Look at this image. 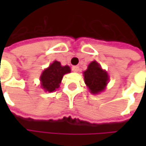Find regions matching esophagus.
Segmentation results:
<instances>
[{"label": "esophagus", "mask_w": 146, "mask_h": 146, "mask_svg": "<svg viewBox=\"0 0 146 146\" xmlns=\"http://www.w3.org/2000/svg\"><path fill=\"white\" fill-rule=\"evenodd\" d=\"M72 70H73V72L77 73V72H78V70H79V68H78V66H73V68H72Z\"/></svg>", "instance_id": "1"}]
</instances>
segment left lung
Returning <instances> with one entry per match:
<instances>
[{
    "mask_svg": "<svg viewBox=\"0 0 146 146\" xmlns=\"http://www.w3.org/2000/svg\"><path fill=\"white\" fill-rule=\"evenodd\" d=\"M84 77L90 93L94 95L103 91L109 80L107 73L102 69L100 64L96 61L90 63L87 70L84 72Z\"/></svg>",
    "mask_w": 146,
    "mask_h": 146,
    "instance_id": "left-lung-1",
    "label": "left lung"
}]
</instances>
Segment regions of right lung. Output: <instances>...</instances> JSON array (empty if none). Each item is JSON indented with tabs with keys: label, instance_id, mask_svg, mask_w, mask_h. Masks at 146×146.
Instances as JSON below:
<instances>
[{
	"label": "right lung",
	"instance_id": "obj_1",
	"mask_svg": "<svg viewBox=\"0 0 146 146\" xmlns=\"http://www.w3.org/2000/svg\"><path fill=\"white\" fill-rule=\"evenodd\" d=\"M71 72L68 66H62L57 61H54L49 68L44 69L40 76L41 87L44 91L53 92L59 88L63 75Z\"/></svg>",
	"mask_w": 146,
	"mask_h": 146
}]
</instances>
